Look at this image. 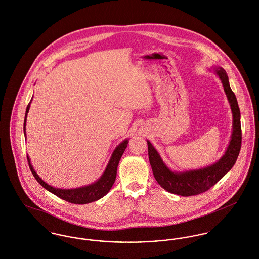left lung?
Segmentation results:
<instances>
[{
    "instance_id": "8db88e82",
    "label": "left lung",
    "mask_w": 259,
    "mask_h": 259,
    "mask_svg": "<svg viewBox=\"0 0 259 259\" xmlns=\"http://www.w3.org/2000/svg\"><path fill=\"white\" fill-rule=\"evenodd\" d=\"M217 74L222 80L234 116V130L232 140L225 155L218 162L199 170L174 173L166 167L155 148L149 141H147L148 157L154 178L162 188L170 193L188 197L199 195L208 191L233 168L239 154L241 146V125L240 111L238 108L237 100L235 93L230 87L227 72L223 68H220L217 70Z\"/></svg>"
}]
</instances>
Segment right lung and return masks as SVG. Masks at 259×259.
<instances>
[{
	"instance_id": "1",
	"label": "right lung",
	"mask_w": 259,
	"mask_h": 259,
	"mask_svg": "<svg viewBox=\"0 0 259 259\" xmlns=\"http://www.w3.org/2000/svg\"><path fill=\"white\" fill-rule=\"evenodd\" d=\"M28 110H29V104L27 105L26 111H25V117H24V132H25L26 115H27ZM127 142H128L127 141H122L118 147L115 149V151L112 155V158L110 159V162L107 166L104 174L102 175V177L94 184L86 186V187H82V188L62 190V189L53 188V187L47 185L45 181H42L39 178V176L36 174V172L32 168V166L30 164V161H29L28 155L26 157H27L28 166L30 168V171H31L32 175L34 176L36 181L42 187H45L49 192L54 194L55 196L59 197L60 199L66 201V202H69L71 204L84 205V204H88V203H91V202H94V201L101 199L102 197H104L110 191V189L112 188V186L115 183L116 177H117V169H118V162L120 160V157H121L122 153L124 152V150L127 146Z\"/></svg>"
}]
</instances>
